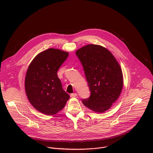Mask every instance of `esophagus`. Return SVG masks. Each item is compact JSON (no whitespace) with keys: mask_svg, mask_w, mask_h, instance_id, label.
<instances>
[{"mask_svg":"<svg viewBox=\"0 0 153 153\" xmlns=\"http://www.w3.org/2000/svg\"><path fill=\"white\" fill-rule=\"evenodd\" d=\"M77 94L76 93H72L70 94V97H72V98H74V97H76L77 96Z\"/></svg>","mask_w":153,"mask_h":153,"instance_id":"esophagus-1","label":"esophagus"}]
</instances>
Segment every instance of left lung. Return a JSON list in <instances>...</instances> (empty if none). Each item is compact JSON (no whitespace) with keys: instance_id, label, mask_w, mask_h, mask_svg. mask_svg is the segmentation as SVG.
Returning <instances> with one entry per match:
<instances>
[{"instance_id":"8db88e82","label":"left lung","mask_w":153,"mask_h":153,"mask_svg":"<svg viewBox=\"0 0 153 153\" xmlns=\"http://www.w3.org/2000/svg\"><path fill=\"white\" fill-rule=\"evenodd\" d=\"M88 86L90 97L83 104L96 113L110 109L122 90L123 74L120 65L112 53L105 47L87 45L77 50Z\"/></svg>"}]
</instances>
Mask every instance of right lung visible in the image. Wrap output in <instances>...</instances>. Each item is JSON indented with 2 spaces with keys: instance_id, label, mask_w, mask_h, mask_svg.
<instances>
[{
  "instance_id": "obj_1",
  "label": "right lung",
  "mask_w": 153,
  "mask_h": 153,
  "mask_svg": "<svg viewBox=\"0 0 153 153\" xmlns=\"http://www.w3.org/2000/svg\"><path fill=\"white\" fill-rule=\"evenodd\" d=\"M68 55V52L49 48L38 54L28 68L25 79L27 98L38 111L47 116L62 110L70 99L57 74Z\"/></svg>"
}]
</instances>
